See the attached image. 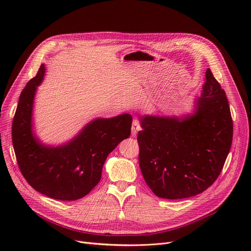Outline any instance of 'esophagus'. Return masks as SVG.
<instances>
[{
  "label": "esophagus",
  "mask_w": 251,
  "mask_h": 251,
  "mask_svg": "<svg viewBox=\"0 0 251 251\" xmlns=\"http://www.w3.org/2000/svg\"><path fill=\"white\" fill-rule=\"evenodd\" d=\"M140 125L139 122L137 120H133L132 122V126H131V132H132V135H136L138 131L140 130Z\"/></svg>",
  "instance_id": "obj_1"
}]
</instances>
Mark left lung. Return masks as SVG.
I'll return each instance as SVG.
<instances>
[{"mask_svg":"<svg viewBox=\"0 0 251 251\" xmlns=\"http://www.w3.org/2000/svg\"><path fill=\"white\" fill-rule=\"evenodd\" d=\"M194 111L182 117H139V166L151 191L161 199L200 194L222 172L233 138L225 91L206 69Z\"/></svg>","mask_w":251,"mask_h":251,"instance_id":"left-lung-1","label":"left lung"}]
</instances>
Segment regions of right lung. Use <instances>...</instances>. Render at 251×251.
I'll list each match as a JSON object with an SVG mask.
<instances>
[{"instance_id":"right-lung-1","label":"right lung","mask_w":251,"mask_h":251,"mask_svg":"<svg viewBox=\"0 0 251 251\" xmlns=\"http://www.w3.org/2000/svg\"><path fill=\"white\" fill-rule=\"evenodd\" d=\"M45 64L22 90L12 124V141L23 177L39 193L59 201H77L100 182L107 156L131 132L132 116L97 118L75 137L58 147L46 146L33 132L36 88Z\"/></svg>"}]
</instances>
